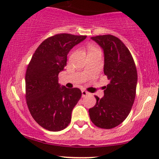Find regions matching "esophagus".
<instances>
[{
	"label": "esophagus",
	"instance_id": "obj_1",
	"mask_svg": "<svg viewBox=\"0 0 159 159\" xmlns=\"http://www.w3.org/2000/svg\"><path fill=\"white\" fill-rule=\"evenodd\" d=\"M88 94H89V93L86 91H85V90H83V91H82V96H83V97H86Z\"/></svg>",
	"mask_w": 159,
	"mask_h": 159
}]
</instances>
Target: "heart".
Instances as JSON below:
<instances>
[{"mask_svg":"<svg viewBox=\"0 0 159 159\" xmlns=\"http://www.w3.org/2000/svg\"><path fill=\"white\" fill-rule=\"evenodd\" d=\"M94 50H96L94 48H92V47H91V48H89V52H93V51H94Z\"/></svg>","mask_w":159,"mask_h":159,"instance_id":"1","label":"heart"}]
</instances>
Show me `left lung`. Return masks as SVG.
<instances>
[{"label":"left lung","instance_id":"obj_1","mask_svg":"<svg viewBox=\"0 0 159 159\" xmlns=\"http://www.w3.org/2000/svg\"><path fill=\"white\" fill-rule=\"evenodd\" d=\"M91 39L103 49L104 74L110 83L104 88V97L95 96L97 102L89 109L90 119L96 126L111 129L118 126L130 113L137 85V70L134 58L126 46L111 34Z\"/></svg>","mask_w":159,"mask_h":159}]
</instances>
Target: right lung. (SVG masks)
Segmentation results:
<instances>
[{"mask_svg": "<svg viewBox=\"0 0 159 159\" xmlns=\"http://www.w3.org/2000/svg\"><path fill=\"white\" fill-rule=\"evenodd\" d=\"M87 36L57 34L46 39L37 48L25 72V99L33 119L50 131H60L69 125L71 112L82 92L58 83L67 55Z\"/></svg>", "mask_w": 159, "mask_h": 159, "instance_id": "add662e5", "label": "right lung"}]
</instances>
